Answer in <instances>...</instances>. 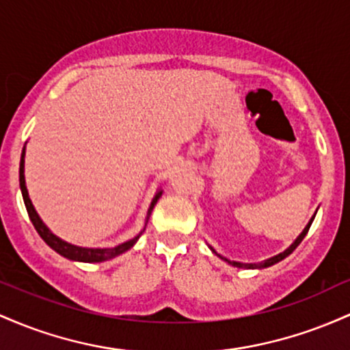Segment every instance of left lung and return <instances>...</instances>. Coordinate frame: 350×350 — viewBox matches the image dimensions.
<instances>
[{
	"label": "left lung",
	"instance_id": "left-lung-1",
	"mask_svg": "<svg viewBox=\"0 0 350 350\" xmlns=\"http://www.w3.org/2000/svg\"><path fill=\"white\" fill-rule=\"evenodd\" d=\"M317 213V211H316ZM316 213L312 215V218L309 219V223L308 225H306V228L304 230L301 231V234L299 237H297L296 239H294V241L291 243V245L288 246V248H286L284 251H282V253H280V254H276V256H271V258H268V260H265V261H260V262H239V261H231V260H228V258H225V256H221V254H218L217 251H215L213 248H211L210 245H208V248L211 250V253H215L217 254L218 258H221L223 261H226L228 265H231V266H234V268H243V269H262V268H269V266H273V265H276V262H280V261H282L284 260V258H288L289 254L293 253L294 250L297 248V246H299V243L302 241V239H304V237L306 234H308V231H309V228H311V225H312V221H314V218H316Z\"/></svg>",
	"mask_w": 350,
	"mask_h": 350
}]
</instances>
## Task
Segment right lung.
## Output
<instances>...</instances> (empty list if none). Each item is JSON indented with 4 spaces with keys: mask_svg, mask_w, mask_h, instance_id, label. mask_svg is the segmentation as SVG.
Masks as SVG:
<instances>
[{
    "mask_svg": "<svg viewBox=\"0 0 350 350\" xmlns=\"http://www.w3.org/2000/svg\"><path fill=\"white\" fill-rule=\"evenodd\" d=\"M25 155H26V148H23L21 162H19V187H21L23 200H25V205H26L27 215H29L31 223H33L34 228H36V231L39 233V237L44 239V243L49 246V248H53L54 251H56V253L61 254V256L68 258V260H70V261L102 262V261L112 260V258L119 256V254H122V253H125V251L131 250L132 246L135 245L137 241H139L140 234H142L145 231V226H147L148 218H150V215H152V210H154V206L157 205V202H159V198L162 196V191H163L162 188H159V190H157L154 198H152L150 206H148L147 217H145V225L142 228V231H140L137 237L127 239V241L120 243V245L113 246V248H82V246H76V245H72V243H68V241H64V239L56 237V234H54L53 231H51L49 228L44 225V221H42L41 217L38 215L36 208H34L33 202H31L29 193H27V188H26Z\"/></svg>",
    "mask_w": 350,
    "mask_h": 350,
    "instance_id": "right-lung-1",
    "label": "right lung"
}]
</instances>
